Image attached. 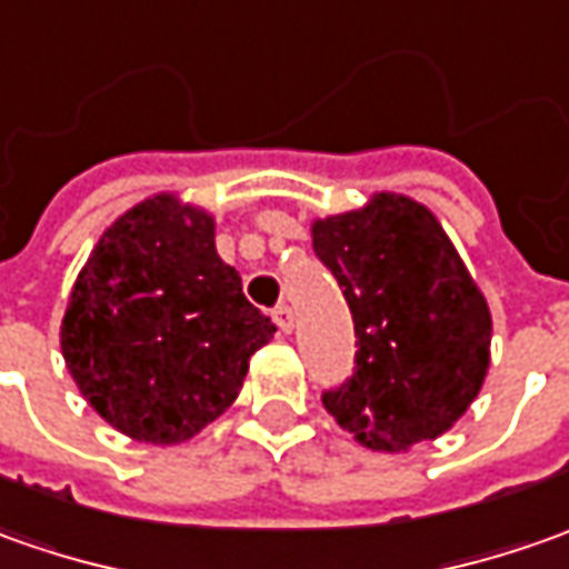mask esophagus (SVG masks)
Instances as JSON below:
<instances>
[{"label": "esophagus", "instance_id": "1", "mask_svg": "<svg viewBox=\"0 0 569 569\" xmlns=\"http://www.w3.org/2000/svg\"><path fill=\"white\" fill-rule=\"evenodd\" d=\"M272 319H276V326L281 331H291L293 329L291 307H276V312H272Z\"/></svg>", "mask_w": 569, "mask_h": 569}]
</instances>
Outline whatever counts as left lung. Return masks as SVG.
<instances>
[{
	"instance_id": "left-lung-1",
	"label": "left lung",
	"mask_w": 569,
	"mask_h": 569,
	"mask_svg": "<svg viewBox=\"0 0 569 569\" xmlns=\"http://www.w3.org/2000/svg\"><path fill=\"white\" fill-rule=\"evenodd\" d=\"M310 234L360 341L353 376L322 398L329 417L385 453L445 436L489 376L491 310L436 212L376 190Z\"/></svg>"
}]
</instances>
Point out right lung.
I'll list each match as a JSON object with an SVG mask.
<instances>
[{
  "instance_id": "add662e5",
  "label": "right lung",
  "mask_w": 569,
  "mask_h": 569,
  "mask_svg": "<svg viewBox=\"0 0 569 569\" xmlns=\"http://www.w3.org/2000/svg\"><path fill=\"white\" fill-rule=\"evenodd\" d=\"M276 326L216 253V216L162 190L102 231L68 293L59 345L112 429L181 445L234 403Z\"/></svg>"
}]
</instances>
